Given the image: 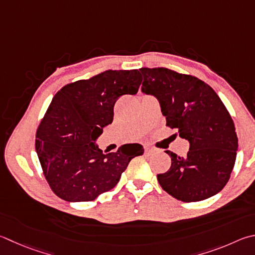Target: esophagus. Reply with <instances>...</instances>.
<instances>
[{"mask_svg":"<svg viewBox=\"0 0 255 255\" xmlns=\"http://www.w3.org/2000/svg\"><path fill=\"white\" fill-rule=\"evenodd\" d=\"M152 149H151V148L150 147H145V151L146 152H150Z\"/></svg>","mask_w":255,"mask_h":255,"instance_id":"1","label":"esophagus"}]
</instances>
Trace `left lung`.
<instances>
[{"mask_svg": "<svg viewBox=\"0 0 255 255\" xmlns=\"http://www.w3.org/2000/svg\"><path fill=\"white\" fill-rule=\"evenodd\" d=\"M141 91L159 101L166 126L188 140L185 157L166 150L172 166L157 175L161 188L176 200L198 202L223 189L237 159L234 123L220 97L196 77L167 68H141Z\"/></svg>", "mask_w": 255, "mask_h": 255, "instance_id": "8db88e82", "label": "left lung"}]
</instances>
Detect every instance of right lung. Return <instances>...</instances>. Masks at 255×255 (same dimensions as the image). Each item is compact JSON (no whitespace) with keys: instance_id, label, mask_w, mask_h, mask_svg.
<instances>
[{"instance_id":"1","label":"right lung","mask_w":255,"mask_h":255,"mask_svg":"<svg viewBox=\"0 0 255 255\" xmlns=\"http://www.w3.org/2000/svg\"><path fill=\"white\" fill-rule=\"evenodd\" d=\"M138 70H107L88 80L62 87L36 130L35 150L44 177L55 195L67 202L94 201L113 189L133 157L143 154L139 143H126L103 152L96 140L113 123L120 96L136 95Z\"/></svg>"}]
</instances>
